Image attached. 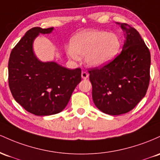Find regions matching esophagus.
Returning a JSON list of instances; mask_svg holds the SVG:
<instances>
[{"label": "esophagus", "instance_id": "esophagus-1", "mask_svg": "<svg viewBox=\"0 0 160 160\" xmlns=\"http://www.w3.org/2000/svg\"><path fill=\"white\" fill-rule=\"evenodd\" d=\"M88 76H89V75L87 72L83 71L82 72V78H83V79H87V78H88Z\"/></svg>", "mask_w": 160, "mask_h": 160}]
</instances>
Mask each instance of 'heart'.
<instances>
[{
  "label": "heart",
  "instance_id": "b5f03b06",
  "mask_svg": "<svg viewBox=\"0 0 160 160\" xmlns=\"http://www.w3.org/2000/svg\"><path fill=\"white\" fill-rule=\"evenodd\" d=\"M121 45L120 38L116 34L105 31H86L72 38L66 53L74 60H79L78 55L85 56L88 65L101 67L117 57Z\"/></svg>",
  "mask_w": 160,
  "mask_h": 160
}]
</instances>
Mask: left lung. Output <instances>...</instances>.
Segmentation results:
<instances>
[{
    "instance_id": "1",
    "label": "left lung",
    "mask_w": 160,
    "mask_h": 160,
    "mask_svg": "<svg viewBox=\"0 0 160 160\" xmlns=\"http://www.w3.org/2000/svg\"><path fill=\"white\" fill-rule=\"evenodd\" d=\"M120 25L126 37L122 51L107 65L88 71L95 106L112 116L133 109L145 96L150 83L148 48L135 28L126 23Z\"/></svg>"
}]
</instances>
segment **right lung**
Instances as JSON below:
<instances>
[{
    "label": "right lung",
    "mask_w": 160,
    "mask_h": 160,
    "mask_svg": "<svg viewBox=\"0 0 160 160\" xmlns=\"http://www.w3.org/2000/svg\"><path fill=\"white\" fill-rule=\"evenodd\" d=\"M53 29L34 27L27 31L9 59L8 82L12 97L35 116L60 112L82 80L80 68L69 69L55 62H41L35 57L32 48L35 38Z\"/></svg>",
    "instance_id": "add662e5"
}]
</instances>
